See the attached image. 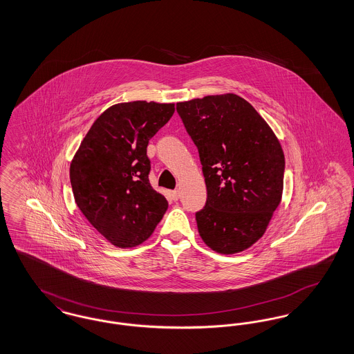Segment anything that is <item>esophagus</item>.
<instances>
[{"label": "esophagus", "instance_id": "obj_1", "mask_svg": "<svg viewBox=\"0 0 354 354\" xmlns=\"http://www.w3.org/2000/svg\"><path fill=\"white\" fill-rule=\"evenodd\" d=\"M169 196H171V199H172V201H175V202H176V201L179 199L180 194H179V191H178V189H174V191H171V192H169Z\"/></svg>", "mask_w": 354, "mask_h": 354}]
</instances>
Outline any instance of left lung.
<instances>
[{
    "label": "left lung",
    "instance_id": "obj_1",
    "mask_svg": "<svg viewBox=\"0 0 354 354\" xmlns=\"http://www.w3.org/2000/svg\"><path fill=\"white\" fill-rule=\"evenodd\" d=\"M176 111L198 147L207 202L198 231L214 251L231 254L264 235L279 207L286 159L267 122L236 94L179 102Z\"/></svg>",
    "mask_w": 354,
    "mask_h": 354
}]
</instances>
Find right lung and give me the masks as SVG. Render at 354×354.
Listing matches in <instances>:
<instances>
[{
	"label": "right lung",
	"mask_w": 354,
	"mask_h": 354,
	"mask_svg": "<svg viewBox=\"0 0 354 354\" xmlns=\"http://www.w3.org/2000/svg\"><path fill=\"white\" fill-rule=\"evenodd\" d=\"M174 111V103L111 106L93 123L70 165L78 208L119 248L147 240L169 208L166 198L150 185L147 146Z\"/></svg>",
	"instance_id": "right-lung-1"
}]
</instances>
